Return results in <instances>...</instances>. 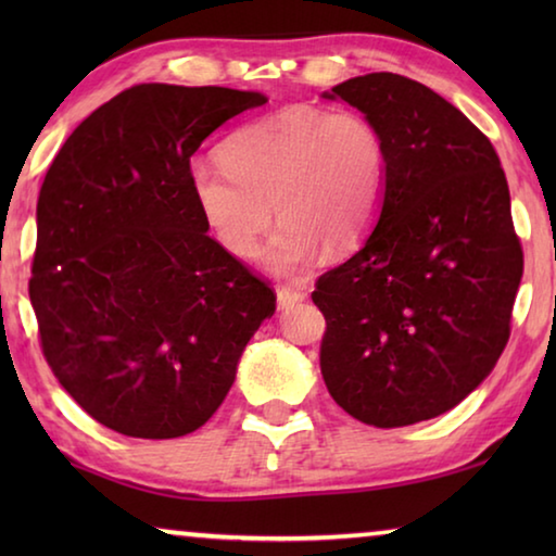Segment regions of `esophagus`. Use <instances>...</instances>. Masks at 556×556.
<instances>
[{
  "label": "esophagus",
  "instance_id": "obj_1",
  "mask_svg": "<svg viewBox=\"0 0 556 556\" xmlns=\"http://www.w3.org/2000/svg\"><path fill=\"white\" fill-rule=\"evenodd\" d=\"M306 294L301 289H294V287H281L277 289V304L279 308H291L294 304H299V301H304Z\"/></svg>",
  "mask_w": 556,
  "mask_h": 556
}]
</instances>
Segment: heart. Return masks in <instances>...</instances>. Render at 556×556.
I'll return each instance as SVG.
<instances>
[{"mask_svg": "<svg viewBox=\"0 0 556 556\" xmlns=\"http://www.w3.org/2000/svg\"><path fill=\"white\" fill-rule=\"evenodd\" d=\"M223 164L195 159L188 188L203 223L228 255L262 252L275 275L306 269L326 244L351 250L378 218L388 184L380 129L353 110L291 105L242 127L223 144Z\"/></svg>", "mask_w": 556, "mask_h": 556, "instance_id": "heart-1", "label": "heart"}]
</instances>
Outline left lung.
<instances>
[{"label":"left lung","instance_id":"1","mask_svg":"<svg viewBox=\"0 0 556 556\" xmlns=\"http://www.w3.org/2000/svg\"><path fill=\"white\" fill-rule=\"evenodd\" d=\"M321 98L361 110L388 149L378 223L312 294L324 382L363 425L434 419L510 338L522 250L501 159L464 112L404 75H357Z\"/></svg>","mask_w":556,"mask_h":556}]
</instances>
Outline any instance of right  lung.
Returning a JSON list of instances; mask_svg holds the SVG:
<instances>
[{
  "instance_id": "add662e5",
  "label": "right lung",
  "mask_w": 556,
  "mask_h": 556,
  "mask_svg": "<svg viewBox=\"0 0 556 556\" xmlns=\"http://www.w3.org/2000/svg\"><path fill=\"white\" fill-rule=\"evenodd\" d=\"M267 96L135 86L75 127L36 205L29 296L71 397L117 434L176 439L230 392L275 291L208 235L188 166Z\"/></svg>"
}]
</instances>
